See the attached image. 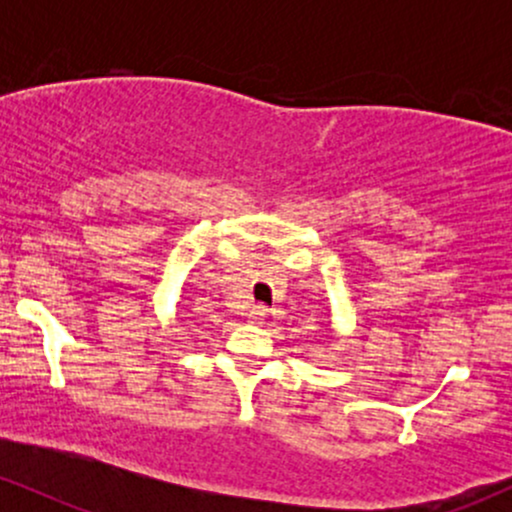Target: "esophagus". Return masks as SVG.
<instances>
[{
	"label": "esophagus",
	"instance_id": "1",
	"mask_svg": "<svg viewBox=\"0 0 512 512\" xmlns=\"http://www.w3.org/2000/svg\"><path fill=\"white\" fill-rule=\"evenodd\" d=\"M264 317H267V308H264V305H252L250 322H255V325H262Z\"/></svg>",
	"mask_w": 512,
	"mask_h": 512
}]
</instances>
